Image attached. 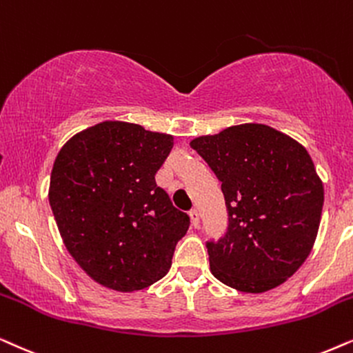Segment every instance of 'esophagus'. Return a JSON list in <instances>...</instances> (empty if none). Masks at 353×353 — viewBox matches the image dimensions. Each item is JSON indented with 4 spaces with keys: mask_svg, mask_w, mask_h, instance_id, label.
<instances>
[{
    "mask_svg": "<svg viewBox=\"0 0 353 353\" xmlns=\"http://www.w3.org/2000/svg\"><path fill=\"white\" fill-rule=\"evenodd\" d=\"M189 216H190V223H192V225H194V228H199V224H200V214H199V211L192 210L190 213H189Z\"/></svg>",
    "mask_w": 353,
    "mask_h": 353,
    "instance_id": "34e87169",
    "label": "esophagus"
}]
</instances>
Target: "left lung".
I'll use <instances>...</instances> for the list:
<instances>
[{"label": "left lung", "instance_id": "left-lung-1", "mask_svg": "<svg viewBox=\"0 0 353 353\" xmlns=\"http://www.w3.org/2000/svg\"><path fill=\"white\" fill-rule=\"evenodd\" d=\"M190 147L221 182L228 232L206 242L210 270L229 288L261 294L307 260L321 221L323 182L303 145L265 124L201 135Z\"/></svg>", "mask_w": 353, "mask_h": 353}]
</instances>
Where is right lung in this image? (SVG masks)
<instances>
[{
  "label": "right lung",
  "instance_id": "obj_1",
  "mask_svg": "<svg viewBox=\"0 0 353 353\" xmlns=\"http://www.w3.org/2000/svg\"><path fill=\"white\" fill-rule=\"evenodd\" d=\"M174 137L105 121L69 139L54 159L50 206L68 252L93 281L119 292L166 276L190 219L154 174Z\"/></svg>",
  "mask_w": 353,
  "mask_h": 353
}]
</instances>
